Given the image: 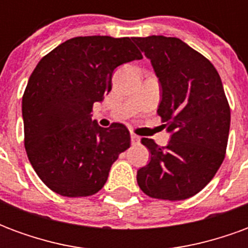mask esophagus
<instances>
[{
	"instance_id": "34e87169",
	"label": "esophagus",
	"mask_w": 248,
	"mask_h": 248,
	"mask_svg": "<svg viewBox=\"0 0 248 248\" xmlns=\"http://www.w3.org/2000/svg\"><path fill=\"white\" fill-rule=\"evenodd\" d=\"M131 142H133V145H137V143H140V137H138L134 133H131Z\"/></svg>"
}]
</instances>
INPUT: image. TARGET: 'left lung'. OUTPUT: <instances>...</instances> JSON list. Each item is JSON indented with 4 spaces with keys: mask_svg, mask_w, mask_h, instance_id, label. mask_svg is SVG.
I'll list each match as a JSON object with an SVG mask.
<instances>
[{
    "mask_svg": "<svg viewBox=\"0 0 248 248\" xmlns=\"http://www.w3.org/2000/svg\"><path fill=\"white\" fill-rule=\"evenodd\" d=\"M151 61L162 86L156 110L171 133L167 146L142 138L151 153L138 170L137 182L146 195L182 201L206 186L226 155L230 105L218 71L207 58L175 37L133 38Z\"/></svg>",
    "mask_w": 248,
    "mask_h": 248,
    "instance_id": "8db88e82",
    "label": "left lung"
}]
</instances>
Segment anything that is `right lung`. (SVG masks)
I'll use <instances>...</instances> for the list:
<instances>
[{"instance_id": "obj_1", "label": "right lung", "mask_w": 248, "mask_h": 248, "mask_svg": "<svg viewBox=\"0 0 248 248\" xmlns=\"http://www.w3.org/2000/svg\"><path fill=\"white\" fill-rule=\"evenodd\" d=\"M129 37H76L46 54L22 97L25 149L31 166L51 191L90 197L103 187L110 167L130 147L122 124L99 127L93 105L111 90L115 67L140 60Z\"/></svg>"}]
</instances>
